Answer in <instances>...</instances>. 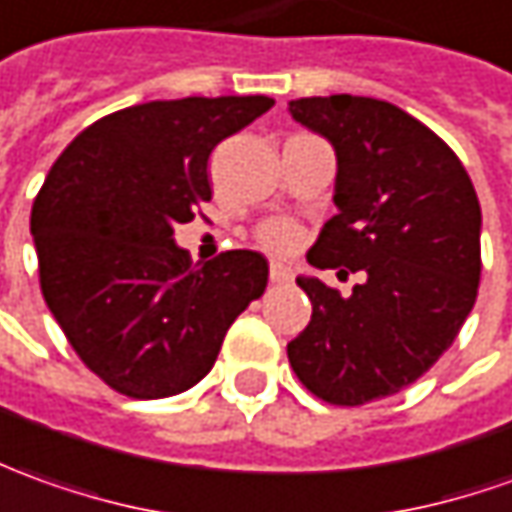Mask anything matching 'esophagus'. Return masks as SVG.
Instances as JSON below:
<instances>
[{
    "label": "esophagus",
    "instance_id": "34e87169",
    "mask_svg": "<svg viewBox=\"0 0 512 512\" xmlns=\"http://www.w3.org/2000/svg\"><path fill=\"white\" fill-rule=\"evenodd\" d=\"M269 277H271V283H288L294 274H291V269H288V266H283V263H271Z\"/></svg>",
    "mask_w": 512,
    "mask_h": 512
}]
</instances>
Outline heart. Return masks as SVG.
I'll return each mask as SVG.
<instances>
[{
    "instance_id": "1",
    "label": "heart",
    "mask_w": 512,
    "mask_h": 512,
    "mask_svg": "<svg viewBox=\"0 0 512 512\" xmlns=\"http://www.w3.org/2000/svg\"><path fill=\"white\" fill-rule=\"evenodd\" d=\"M257 238H260V243H263L266 249L285 255V252L297 249V243H300V229L294 227L291 221H269V224L260 227Z\"/></svg>"
}]
</instances>
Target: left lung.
<instances>
[{
	"mask_svg": "<svg viewBox=\"0 0 512 512\" xmlns=\"http://www.w3.org/2000/svg\"><path fill=\"white\" fill-rule=\"evenodd\" d=\"M288 111L339 165V212L308 263L364 277L350 297L297 277L314 314L288 361L316 398L361 406L415 384L457 339L482 274V210L457 154L387 100L300 97Z\"/></svg>",
	"mask_w": 512,
	"mask_h": 512,
	"instance_id": "left-lung-1",
	"label": "left lung"
}]
</instances>
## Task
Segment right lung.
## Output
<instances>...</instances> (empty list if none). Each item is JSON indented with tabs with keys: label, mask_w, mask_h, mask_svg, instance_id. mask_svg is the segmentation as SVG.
<instances>
[{
	"label": "right lung",
	"mask_w": 512,
	"mask_h": 512,
	"mask_svg": "<svg viewBox=\"0 0 512 512\" xmlns=\"http://www.w3.org/2000/svg\"><path fill=\"white\" fill-rule=\"evenodd\" d=\"M271 106L266 95L139 103L83 128L47 173L30 215L41 294L114 392L154 401L196 387L266 291V257L232 249L193 266L173 227L212 198V148Z\"/></svg>",
	"instance_id": "obj_1"
}]
</instances>
